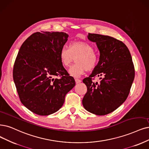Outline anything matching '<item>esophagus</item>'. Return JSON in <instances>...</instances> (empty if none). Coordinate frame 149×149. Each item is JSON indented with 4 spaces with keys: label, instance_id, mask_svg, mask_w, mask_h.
Instances as JSON below:
<instances>
[{
    "label": "esophagus",
    "instance_id": "esophagus-1",
    "mask_svg": "<svg viewBox=\"0 0 149 149\" xmlns=\"http://www.w3.org/2000/svg\"><path fill=\"white\" fill-rule=\"evenodd\" d=\"M81 81V80L78 79H75V82H76V84H79V83H80Z\"/></svg>",
    "mask_w": 149,
    "mask_h": 149
}]
</instances>
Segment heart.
Segmentation results:
<instances>
[{"label": "heart", "instance_id": "1", "mask_svg": "<svg viewBox=\"0 0 149 149\" xmlns=\"http://www.w3.org/2000/svg\"><path fill=\"white\" fill-rule=\"evenodd\" d=\"M75 58H77V64L69 69L70 74L75 77H79L86 70L91 71L95 69L98 63V56L94 48L84 41L73 42L70 44V49L64 47L60 50L61 62L65 68L69 67Z\"/></svg>", "mask_w": 149, "mask_h": 149}]
</instances>
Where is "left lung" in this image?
<instances>
[{
    "label": "left lung",
    "mask_w": 149,
    "mask_h": 149,
    "mask_svg": "<svg viewBox=\"0 0 149 149\" xmlns=\"http://www.w3.org/2000/svg\"><path fill=\"white\" fill-rule=\"evenodd\" d=\"M88 38L96 42L100 61L92 74L83 80L87 87L82 104L97 115L116 110L126 101L134 79L135 70L128 48L122 41L108 36L88 33ZM100 76V82H95Z\"/></svg>",
    "instance_id": "obj_1"
}]
</instances>
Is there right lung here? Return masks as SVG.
I'll list each match as a JSON object with an SVG mask.
<instances>
[{
    "mask_svg": "<svg viewBox=\"0 0 149 149\" xmlns=\"http://www.w3.org/2000/svg\"><path fill=\"white\" fill-rule=\"evenodd\" d=\"M68 36L63 32H37L19 48L13 80L21 103L33 113L48 115L57 112L75 85L59 58Z\"/></svg>",
    "mask_w": 149,
    "mask_h": 149,
    "instance_id": "obj_1",
    "label": "right lung"
}]
</instances>
